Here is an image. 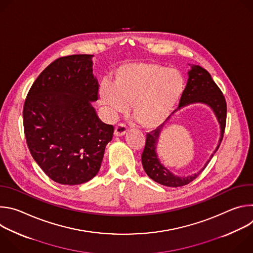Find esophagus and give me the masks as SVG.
Returning <instances> with one entry per match:
<instances>
[{
    "label": "esophagus",
    "mask_w": 253,
    "mask_h": 253,
    "mask_svg": "<svg viewBox=\"0 0 253 253\" xmlns=\"http://www.w3.org/2000/svg\"><path fill=\"white\" fill-rule=\"evenodd\" d=\"M127 131V128H126V125L123 124V123H120L118 124L116 127H115V130H114V136L116 137H121L123 136Z\"/></svg>",
    "instance_id": "obj_1"
}]
</instances>
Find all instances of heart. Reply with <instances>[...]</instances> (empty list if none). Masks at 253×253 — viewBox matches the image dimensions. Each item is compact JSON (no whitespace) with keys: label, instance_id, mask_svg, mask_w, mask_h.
<instances>
[{"label":"heart","instance_id":"heart-1","mask_svg":"<svg viewBox=\"0 0 253 253\" xmlns=\"http://www.w3.org/2000/svg\"><path fill=\"white\" fill-rule=\"evenodd\" d=\"M184 88V78L176 69L155 62L126 63L115 71L113 83H101L99 99L110 117L131 104L135 120L143 128L153 129L170 116Z\"/></svg>","mask_w":253,"mask_h":253}]
</instances>
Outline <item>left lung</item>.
I'll return each instance as SVG.
<instances>
[{
    "label": "left lung",
    "mask_w": 253,
    "mask_h": 253,
    "mask_svg": "<svg viewBox=\"0 0 253 253\" xmlns=\"http://www.w3.org/2000/svg\"><path fill=\"white\" fill-rule=\"evenodd\" d=\"M199 103L205 104L210 108L220 125V138L217 147H216L214 152L211 154L204 167L200 169L197 173L188 176L175 175L171 171H169L163 164H161L156 152L157 143L159 141V137L164 124L160 125L157 129L151 131L146 135L145 148H144L141 156L144 170H145L146 174L152 180H154L155 182L168 187H180L190 183L205 169V167L213 157L214 153L219 148L226 124L227 106L225 98L221 90L211 78V75L204 68L198 65H191V70L188 71V81L182 97L180 99L178 109H181V108L191 104Z\"/></svg>",
    "instance_id": "obj_1"
}]
</instances>
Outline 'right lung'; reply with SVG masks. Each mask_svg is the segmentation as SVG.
Wrapping results in <instances>:
<instances>
[{
	"instance_id": "obj_1",
	"label": "right lung",
	"mask_w": 253,
	"mask_h": 253,
	"mask_svg": "<svg viewBox=\"0 0 253 253\" xmlns=\"http://www.w3.org/2000/svg\"><path fill=\"white\" fill-rule=\"evenodd\" d=\"M93 55L51 63L32 85L23 109L24 131L34 160L53 181L85 183L97 175L114 127L103 123L92 103L99 85Z\"/></svg>"
}]
</instances>
